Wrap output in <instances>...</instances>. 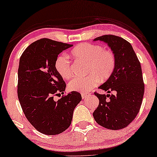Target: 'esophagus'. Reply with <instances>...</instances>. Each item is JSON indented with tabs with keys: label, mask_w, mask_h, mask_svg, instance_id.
<instances>
[{
	"label": "esophagus",
	"mask_w": 157,
	"mask_h": 157,
	"mask_svg": "<svg viewBox=\"0 0 157 157\" xmlns=\"http://www.w3.org/2000/svg\"><path fill=\"white\" fill-rule=\"evenodd\" d=\"M81 96H82L83 99H86V98H87L88 95L86 94H81Z\"/></svg>",
	"instance_id": "obj_1"
}]
</instances>
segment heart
<instances>
[{"mask_svg":"<svg viewBox=\"0 0 157 157\" xmlns=\"http://www.w3.org/2000/svg\"><path fill=\"white\" fill-rule=\"evenodd\" d=\"M71 53L75 59L87 63L85 77H76L68 83L71 91L86 93L112 75L116 66V57L112 51L104 49L98 44L83 43L74 47ZM57 72L63 79H69L73 72L68 58L65 55L57 57L55 62Z\"/></svg>","mask_w":157,"mask_h":157,"instance_id":"obj_1","label":"heart"}]
</instances>
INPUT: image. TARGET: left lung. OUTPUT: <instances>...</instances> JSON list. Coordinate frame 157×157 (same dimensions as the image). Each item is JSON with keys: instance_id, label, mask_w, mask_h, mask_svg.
<instances>
[{"instance_id": "1", "label": "left lung", "mask_w": 157, "mask_h": 157, "mask_svg": "<svg viewBox=\"0 0 157 157\" xmlns=\"http://www.w3.org/2000/svg\"><path fill=\"white\" fill-rule=\"evenodd\" d=\"M94 40L108 44L116 57L112 75L98 87L108 93L115 91L116 94L94 93L99 104L93 113L94 118L103 127L121 129L136 118L140 110L144 94L141 63L130 43L119 36L104 35Z\"/></svg>"}]
</instances>
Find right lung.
Masks as SVG:
<instances>
[{
	"mask_svg": "<svg viewBox=\"0 0 157 157\" xmlns=\"http://www.w3.org/2000/svg\"><path fill=\"white\" fill-rule=\"evenodd\" d=\"M73 45L41 38L32 43L20 58L18 70V97L28 121L38 132L56 135L71 124L75 107L81 95L64 94L66 83L55 68L58 55Z\"/></svg>",
	"mask_w": 157,
	"mask_h": 157,
	"instance_id": "right-lung-1",
	"label": "right lung"
}]
</instances>
